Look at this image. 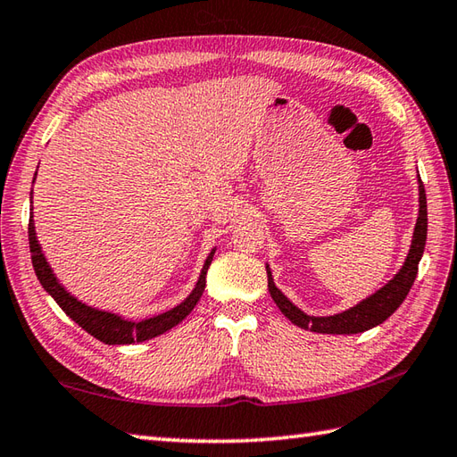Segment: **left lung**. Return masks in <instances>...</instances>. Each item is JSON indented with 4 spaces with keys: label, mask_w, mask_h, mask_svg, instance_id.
<instances>
[{
    "label": "left lung",
    "mask_w": 457,
    "mask_h": 457,
    "mask_svg": "<svg viewBox=\"0 0 457 457\" xmlns=\"http://www.w3.org/2000/svg\"><path fill=\"white\" fill-rule=\"evenodd\" d=\"M418 203H420V209H418L412 245H411V250H408V256L404 260L403 268H400L393 280L385 284L380 290L369 295L367 300L359 302L357 305L349 307L345 312L335 313V315H325V318H315V315L303 313L300 307H295L280 290H278L272 272H270V266L266 264L268 290L276 305L280 307V312L294 325H297V328L310 329L315 333H328V335L362 333L367 329L377 328V325L388 320L390 315L398 310L400 303L404 302L408 292H411L418 274V262H420V258L424 254L426 235H428V209H426V191H424L420 175H418Z\"/></svg>",
    "instance_id": "1"
}]
</instances>
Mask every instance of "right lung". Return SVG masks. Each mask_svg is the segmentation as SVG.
I'll return each mask as SVG.
<instances>
[{"mask_svg":"<svg viewBox=\"0 0 457 457\" xmlns=\"http://www.w3.org/2000/svg\"><path fill=\"white\" fill-rule=\"evenodd\" d=\"M31 203H33V191H31ZM31 211H33V207H31ZM29 248H31V262H33V270L37 274V280L41 282L45 290L49 292V295L59 303L61 310L67 313L74 323H79L82 329L92 335V337H96L98 341L106 343V345H132V343H142L147 339H154V337H157V335L170 331L171 328H175L177 323H181L185 318H187V315L193 312V307L197 305V302L201 300L204 284H207V270H209L211 260H212V256H215V250H217V248L211 250V254L207 256V260H204L203 270L199 274V280H197V284H195L193 292L185 297L179 305L171 307L170 312L154 315V318H147L142 321H132V320H124L122 315H118V313L95 310V307L79 302L77 297L64 290V287L59 284L57 276L53 274V270H51L49 262H46V258L41 250L39 240H37L33 212L29 219Z\"/></svg>","mask_w":457,"mask_h":457,"instance_id":"add662e5","label":"right lung"}]
</instances>
